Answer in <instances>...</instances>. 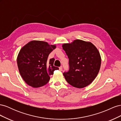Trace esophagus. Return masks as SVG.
<instances>
[{
  "instance_id": "34e87169",
  "label": "esophagus",
  "mask_w": 121,
  "mask_h": 121,
  "mask_svg": "<svg viewBox=\"0 0 121 121\" xmlns=\"http://www.w3.org/2000/svg\"><path fill=\"white\" fill-rule=\"evenodd\" d=\"M59 69H60V71H61L62 70H63V67H62V66H60V67H59Z\"/></svg>"
}]
</instances>
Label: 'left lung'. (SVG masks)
<instances>
[{
	"label": "left lung",
	"mask_w": 121,
	"mask_h": 121,
	"mask_svg": "<svg viewBox=\"0 0 121 121\" xmlns=\"http://www.w3.org/2000/svg\"><path fill=\"white\" fill-rule=\"evenodd\" d=\"M63 48L69 58V70L63 75L69 84L82 88L92 82L99 71L101 57L92 43L75 40L64 44Z\"/></svg>",
	"instance_id": "1"
}]
</instances>
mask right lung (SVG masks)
<instances>
[{"instance_id":"1","label":"right lung","mask_w":121,"mask_h":121,"mask_svg":"<svg viewBox=\"0 0 121 121\" xmlns=\"http://www.w3.org/2000/svg\"><path fill=\"white\" fill-rule=\"evenodd\" d=\"M56 47L44 41H32L20 50L17 58V67L28 85L34 88L45 85L54 71L59 69L53 65L54 58L47 60L49 54Z\"/></svg>"}]
</instances>
